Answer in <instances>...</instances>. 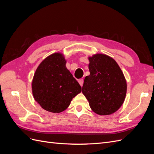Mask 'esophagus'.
Returning a JSON list of instances; mask_svg holds the SVG:
<instances>
[{
	"label": "esophagus",
	"mask_w": 154,
	"mask_h": 154,
	"mask_svg": "<svg viewBox=\"0 0 154 154\" xmlns=\"http://www.w3.org/2000/svg\"><path fill=\"white\" fill-rule=\"evenodd\" d=\"M78 83H80V85L82 87L83 84V79H80V80H78Z\"/></svg>",
	"instance_id": "1"
}]
</instances>
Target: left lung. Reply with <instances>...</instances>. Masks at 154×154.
<instances>
[{
	"mask_svg": "<svg viewBox=\"0 0 154 154\" xmlns=\"http://www.w3.org/2000/svg\"><path fill=\"white\" fill-rule=\"evenodd\" d=\"M90 75L85 78L82 92L95 113L110 115L123 103L127 93L124 74L115 60L102 54L88 58Z\"/></svg>",
	"mask_w": 154,
	"mask_h": 154,
	"instance_id": "8db88e82",
	"label": "left lung"
}]
</instances>
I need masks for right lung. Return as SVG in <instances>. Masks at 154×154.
Returning <instances> with one entry per match:
<instances>
[{
	"instance_id": "obj_1",
	"label": "right lung",
	"mask_w": 154,
	"mask_h": 154,
	"mask_svg": "<svg viewBox=\"0 0 154 154\" xmlns=\"http://www.w3.org/2000/svg\"><path fill=\"white\" fill-rule=\"evenodd\" d=\"M61 53H54L39 65L32 82L35 101L45 110L59 113L69 106L82 87L66 67Z\"/></svg>"
}]
</instances>
